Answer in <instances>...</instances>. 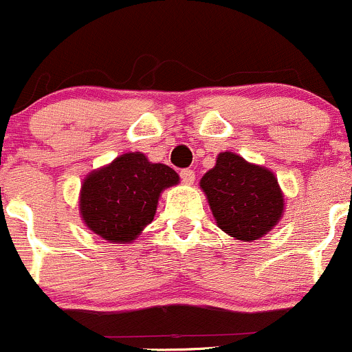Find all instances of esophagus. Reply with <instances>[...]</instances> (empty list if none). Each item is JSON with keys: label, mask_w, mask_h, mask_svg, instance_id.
Segmentation results:
<instances>
[{"label": "esophagus", "mask_w": 352, "mask_h": 352, "mask_svg": "<svg viewBox=\"0 0 352 352\" xmlns=\"http://www.w3.org/2000/svg\"><path fill=\"white\" fill-rule=\"evenodd\" d=\"M180 179H182L184 184H192L194 179H196V173L190 168H184L180 170Z\"/></svg>", "instance_id": "34e87169"}]
</instances>
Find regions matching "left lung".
Here are the masks:
<instances>
[{
    "label": "left lung",
    "instance_id": "left-lung-1",
    "mask_svg": "<svg viewBox=\"0 0 352 352\" xmlns=\"http://www.w3.org/2000/svg\"><path fill=\"white\" fill-rule=\"evenodd\" d=\"M219 228L236 240L252 242L272 230L285 208L278 180L264 166L235 153H219L214 168L201 180Z\"/></svg>",
    "mask_w": 352,
    "mask_h": 352
}]
</instances>
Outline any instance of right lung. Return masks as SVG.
<instances>
[{
	"label": "right lung",
	"mask_w": 352,
	"mask_h": 352,
	"mask_svg": "<svg viewBox=\"0 0 352 352\" xmlns=\"http://www.w3.org/2000/svg\"><path fill=\"white\" fill-rule=\"evenodd\" d=\"M179 182L175 170L151 163L143 153H126L90 173L81 187L85 225L104 240L131 243L153 221L160 192Z\"/></svg>",
	"instance_id": "add662e5"
}]
</instances>
